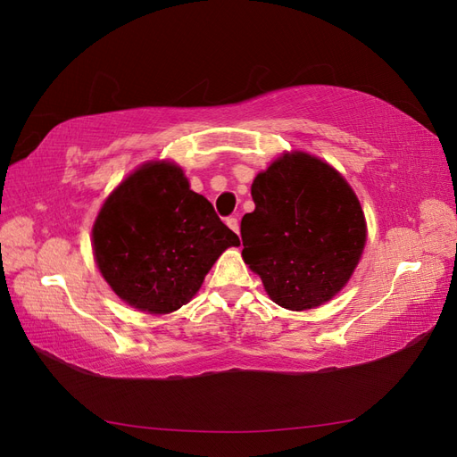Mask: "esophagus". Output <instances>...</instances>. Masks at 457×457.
Here are the masks:
<instances>
[{"instance_id": "esophagus-1", "label": "esophagus", "mask_w": 457, "mask_h": 457, "mask_svg": "<svg viewBox=\"0 0 457 457\" xmlns=\"http://www.w3.org/2000/svg\"><path fill=\"white\" fill-rule=\"evenodd\" d=\"M225 223L228 225V228H232L234 232L238 234V230H240V223H238V219H237V217H227Z\"/></svg>"}]
</instances>
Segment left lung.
<instances>
[{"label":"left lung","mask_w":457,"mask_h":457,"mask_svg":"<svg viewBox=\"0 0 457 457\" xmlns=\"http://www.w3.org/2000/svg\"><path fill=\"white\" fill-rule=\"evenodd\" d=\"M255 212L240 223L242 257L274 303L322 305L347 284L364 250L366 223L347 181L322 160L284 154L252 185Z\"/></svg>","instance_id":"left-lung-1"}]
</instances>
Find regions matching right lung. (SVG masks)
<instances>
[{
  "instance_id": "right-lung-1",
  "label": "right lung",
  "mask_w": 457,
  "mask_h": 457,
  "mask_svg": "<svg viewBox=\"0 0 457 457\" xmlns=\"http://www.w3.org/2000/svg\"><path fill=\"white\" fill-rule=\"evenodd\" d=\"M240 245L173 163H146L123 181L93 227L104 280L135 309L168 314L195 295L217 257Z\"/></svg>"
}]
</instances>
